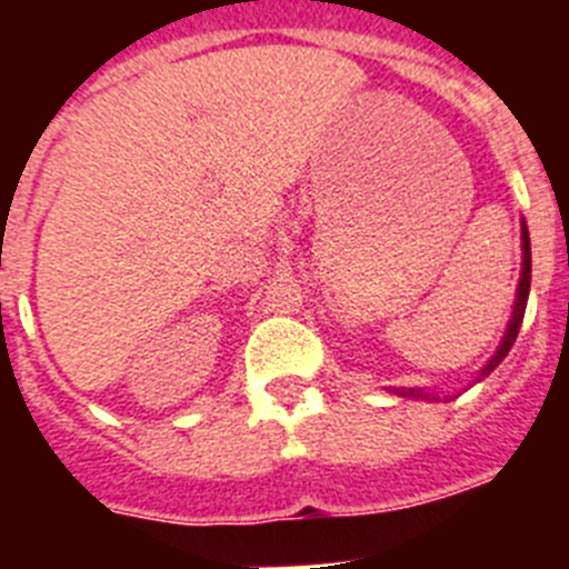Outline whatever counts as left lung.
<instances>
[{
    "instance_id": "8db88e82",
    "label": "left lung",
    "mask_w": 569,
    "mask_h": 569,
    "mask_svg": "<svg viewBox=\"0 0 569 569\" xmlns=\"http://www.w3.org/2000/svg\"><path fill=\"white\" fill-rule=\"evenodd\" d=\"M521 250H525V259H521V279H519V293H516V308H512V316H510V325H507V333L505 339H501L499 350H496V356H492L490 361L485 365V370H481L479 381L485 379V376H490L496 367L505 361V356L510 353L512 341H516V336H519V328L521 321H525V308H527V296H530V270H532V261H530V233H527V224H521ZM396 393L399 396H421V399H436V396L425 393V390H405V387H396Z\"/></svg>"
}]
</instances>
